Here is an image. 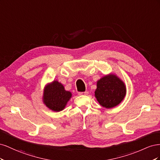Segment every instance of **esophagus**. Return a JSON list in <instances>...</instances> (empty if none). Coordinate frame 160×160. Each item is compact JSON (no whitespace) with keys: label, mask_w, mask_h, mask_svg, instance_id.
Wrapping results in <instances>:
<instances>
[{"label":"esophagus","mask_w":160,"mask_h":160,"mask_svg":"<svg viewBox=\"0 0 160 160\" xmlns=\"http://www.w3.org/2000/svg\"><path fill=\"white\" fill-rule=\"evenodd\" d=\"M89 94L88 91H84V92H79V95H88Z\"/></svg>","instance_id":"1"}]
</instances>
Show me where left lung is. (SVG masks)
<instances>
[{
    "instance_id": "1",
    "label": "left lung",
    "mask_w": 160,
    "mask_h": 160,
    "mask_svg": "<svg viewBox=\"0 0 160 160\" xmlns=\"http://www.w3.org/2000/svg\"><path fill=\"white\" fill-rule=\"evenodd\" d=\"M126 94V88L118 77L110 74L97 82L95 96L99 104L105 108H112L119 104Z\"/></svg>"
}]
</instances>
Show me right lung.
<instances>
[{
	"instance_id": "1",
	"label": "right lung",
	"mask_w": 160,
	"mask_h": 160,
	"mask_svg": "<svg viewBox=\"0 0 160 160\" xmlns=\"http://www.w3.org/2000/svg\"><path fill=\"white\" fill-rule=\"evenodd\" d=\"M71 96V92L65 91L63 85L57 81H54L45 88L43 103L50 109L60 111L65 108Z\"/></svg>"
}]
</instances>
